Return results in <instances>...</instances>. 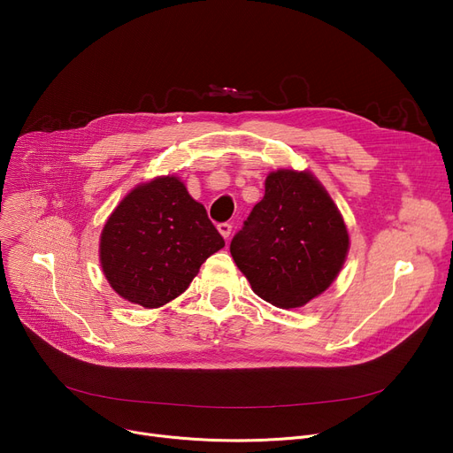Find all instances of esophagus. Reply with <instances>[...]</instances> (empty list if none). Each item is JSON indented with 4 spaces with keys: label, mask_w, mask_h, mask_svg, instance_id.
Returning <instances> with one entry per match:
<instances>
[{
    "label": "esophagus",
    "mask_w": 453,
    "mask_h": 453,
    "mask_svg": "<svg viewBox=\"0 0 453 453\" xmlns=\"http://www.w3.org/2000/svg\"><path fill=\"white\" fill-rule=\"evenodd\" d=\"M231 224H227V222H224V224H219V231H220V234L224 236V239H227V236L231 234Z\"/></svg>",
    "instance_id": "1"
}]
</instances>
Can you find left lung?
<instances>
[{
    "label": "left lung",
    "mask_w": 453,
    "mask_h": 453,
    "mask_svg": "<svg viewBox=\"0 0 453 453\" xmlns=\"http://www.w3.org/2000/svg\"><path fill=\"white\" fill-rule=\"evenodd\" d=\"M260 200L229 251L251 290L277 308H299L340 275L349 233L338 205L308 171L279 169L266 176Z\"/></svg>",
    "instance_id": "1"
}]
</instances>
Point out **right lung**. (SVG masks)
<instances>
[{"label":"right lung","instance_id":"obj_1","mask_svg":"<svg viewBox=\"0 0 453 453\" xmlns=\"http://www.w3.org/2000/svg\"><path fill=\"white\" fill-rule=\"evenodd\" d=\"M222 248L205 207L169 174L139 183L117 203L101 233L99 260L117 296L159 308L183 294Z\"/></svg>","mask_w":453,"mask_h":453}]
</instances>
